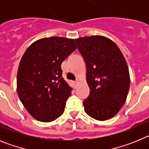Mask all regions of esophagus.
Instances as JSON below:
<instances>
[{
  "label": "esophagus",
  "mask_w": 149,
  "mask_h": 149,
  "mask_svg": "<svg viewBox=\"0 0 149 149\" xmlns=\"http://www.w3.org/2000/svg\"><path fill=\"white\" fill-rule=\"evenodd\" d=\"M77 84H78V81H73V85H74V88L77 86Z\"/></svg>",
  "instance_id": "34e87169"
}]
</instances>
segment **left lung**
<instances>
[{
	"label": "left lung",
	"instance_id": "obj_1",
	"mask_svg": "<svg viewBox=\"0 0 149 149\" xmlns=\"http://www.w3.org/2000/svg\"><path fill=\"white\" fill-rule=\"evenodd\" d=\"M75 42L86 63L90 89L84 110L96 120L111 119L125 103L130 87L125 59L113 41L103 36L79 37Z\"/></svg>",
	"mask_w": 149,
	"mask_h": 149
}]
</instances>
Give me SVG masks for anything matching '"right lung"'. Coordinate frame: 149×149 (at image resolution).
Segmentation results:
<instances>
[{
  "label": "right lung",
  "instance_id": "add662e5",
  "mask_svg": "<svg viewBox=\"0 0 149 149\" xmlns=\"http://www.w3.org/2000/svg\"><path fill=\"white\" fill-rule=\"evenodd\" d=\"M76 48L73 39L53 36L34 42L22 56L17 92L36 120L52 122L63 113L72 88L63 78L61 64Z\"/></svg>",
  "mask_w": 149,
  "mask_h": 149
}]
</instances>
